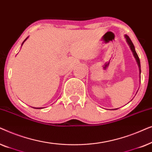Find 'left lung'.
<instances>
[{"instance_id": "obj_1", "label": "left lung", "mask_w": 152, "mask_h": 152, "mask_svg": "<svg viewBox=\"0 0 152 152\" xmlns=\"http://www.w3.org/2000/svg\"><path fill=\"white\" fill-rule=\"evenodd\" d=\"M125 37H126V41H127V42H128V43H129V46H130V48H131V50H132L133 53H134V57H135V58H136V59L137 62H138V64L139 68H140V59H139L138 56V55H137L136 50H135L134 45V44H133L132 41V40H131V39H130L129 37V36H127V35H125ZM140 72H141V70H140Z\"/></svg>"}]
</instances>
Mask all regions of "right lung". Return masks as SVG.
<instances>
[{"mask_svg": "<svg viewBox=\"0 0 152 152\" xmlns=\"http://www.w3.org/2000/svg\"><path fill=\"white\" fill-rule=\"evenodd\" d=\"M28 39V38H26V39H25V40H24V41H23V43H22V45H23V43L25 42V41H26V39ZM36 109H39V108H36ZM39 109H41V108H39Z\"/></svg>", "mask_w": 152, "mask_h": 152, "instance_id": "right-lung-1", "label": "right lung"}]
</instances>
